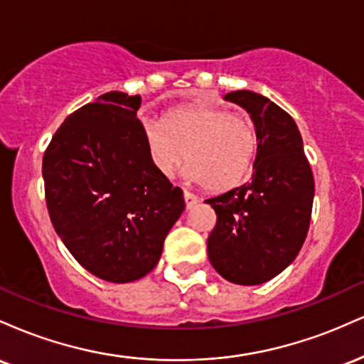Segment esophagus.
<instances>
[{"label": "esophagus", "instance_id": "esophagus-1", "mask_svg": "<svg viewBox=\"0 0 364 364\" xmlns=\"http://www.w3.org/2000/svg\"><path fill=\"white\" fill-rule=\"evenodd\" d=\"M183 195H185V203H186V208H191L193 205H196V203H198V196L191 193V191L185 190V193H183Z\"/></svg>", "mask_w": 364, "mask_h": 364}]
</instances>
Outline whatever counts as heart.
<instances>
[{"label":"heart","instance_id":"heart-1","mask_svg":"<svg viewBox=\"0 0 364 364\" xmlns=\"http://www.w3.org/2000/svg\"><path fill=\"white\" fill-rule=\"evenodd\" d=\"M141 133L159 174L171 178L186 157V176L215 193L241 185L257 154L253 124L215 106L173 107L161 123L141 121Z\"/></svg>","mask_w":364,"mask_h":364}]
</instances>
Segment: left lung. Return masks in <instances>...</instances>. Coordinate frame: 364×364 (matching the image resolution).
<instances>
[{
    "mask_svg": "<svg viewBox=\"0 0 364 364\" xmlns=\"http://www.w3.org/2000/svg\"><path fill=\"white\" fill-rule=\"evenodd\" d=\"M248 112L257 133L252 179L205 200L217 214L208 260L225 281L258 286L294 262L310 228L315 181L294 119L265 95H224Z\"/></svg>",
    "mask_w": 364,
    "mask_h": 364,
    "instance_id": "left-lung-1",
    "label": "left lung"
}]
</instances>
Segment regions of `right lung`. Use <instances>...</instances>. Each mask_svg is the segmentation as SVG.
I'll return each mask as SVG.
<instances>
[{"instance_id":"add662e5","label":"right lung","mask_w":364,"mask_h":364,"mask_svg":"<svg viewBox=\"0 0 364 364\" xmlns=\"http://www.w3.org/2000/svg\"><path fill=\"white\" fill-rule=\"evenodd\" d=\"M140 95L107 92L70 114L43 159L46 203L83 269L107 282L145 277L185 210L181 188L157 173L136 118Z\"/></svg>"}]
</instances>
